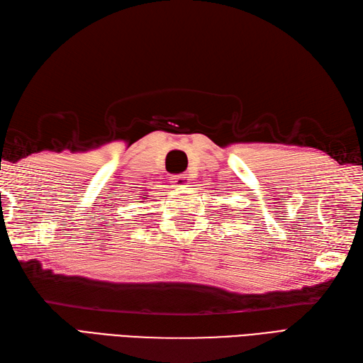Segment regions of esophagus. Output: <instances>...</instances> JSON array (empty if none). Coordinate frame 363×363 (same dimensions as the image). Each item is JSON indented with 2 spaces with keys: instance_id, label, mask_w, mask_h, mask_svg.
Returning a JSON list of instances; mask_svg holds the SVG:
<instances>
[{
  "instance_id": "obj_1",
  "label": "esophagus",
  "mask_w": 363,
  "mask_h": 363,
  "mask_svg": "<svg viewBox=\"0 0 363 363\" xmlns=\"http://www.w3.org/2000/svg\"><path fill=\"white\" fill-rule=\"evenodd\" d=\"M189 182H191L189 174L174 175L172 177V188H175V189H184L189 184Z\"/></svg>"
}]
</instances>
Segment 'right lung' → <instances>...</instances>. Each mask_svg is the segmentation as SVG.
<instances>
[{
  "label": "right lung",
  "mask_w": 363,
  "mask_h": 363,
  "mask_svg": "<svg viewBox=\"0 0 363 363\" xmlns=\"http://www.w3.org/2000/svg\"><path fill=\"white\" fill-rule=\"evenodd\" d=\"M143 199H146V197H143Z\"/></svg>",
  "instance_id": "1"
}]
</instances>
